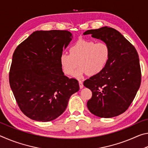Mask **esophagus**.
Returning <instances> with one entry per match:
<instances>
[{
	"mask_svg": "<svg viewBox=\"0 0 148 148\" xmlns=\"http://www.w3.org/2000/svg\"><path fill=\"white\" fill-rule=\"evenodd\" d=\"M79 88L80 89H82L84 87V85H83V82L82 81H79Z\"/></svg>",
	"mask_w": 148,
	"mask_h": 148,
	"instance_id": "34e87169",
	"label": "esophagus"
}]
</instances>
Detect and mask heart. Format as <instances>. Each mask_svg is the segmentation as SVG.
I'll return each instance as SVG.
<instances>
[{
	"label": "heart",
	"instance_id": "1",
	"mask_svg": "<svg viewBox=\"0 0 148 148\" xmlns=\"http://www.w3.org/2000/svg\"><path fill=\"white\" fill-rule=\"evenodd\" d=\"M69 51L70 53H62L60 56V64L65 74L74 73L73 77L77 79H81L87 74L95 76L101 73L106 68L110 55L106 43L85 39L77 40ZM78 64L80 66L75 72Z\"/></svg>",
	"mask_w": 148,
	"mask_h": 148
}]
</instances>
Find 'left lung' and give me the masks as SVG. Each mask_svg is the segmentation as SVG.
<instances>
[{
  "mask_svg": "<svg viewBox=\"0 0 148 148\" xmlns=\"http://www.w3.org/2000/svg\"><path fill=\"white\" fill-rule=\"evenodd\" d=\"M91 34L110 47V58L101 73L84 82L91 89L92 97L87 108L95 116L110 118L128 109L141 83L138 55L134 47L119 31L108 27L88 30L84 35Z\"/></svg>",
  "mask_w": 148,
  "mask_h": 148,
  "instance_id": "1",
  "label": "left lung"
}]
</instances>
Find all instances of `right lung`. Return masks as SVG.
<instances>
[{
	"label": "right lung",
	"mask_w": 148,
	"mask_h": 148,
	"mask_svg": "<svg viewBox=\"0 0 148 148\" xmlns=\"http://www.w3.org/2000/svg\"><path fill=\"white\" fill-rule=\"evenodd\" d=\"M72 38L67 31H36L15 50L10 85L20 110L30 119L47 122L57 118L79 91L77 80L64 76L59 62Z\"/></svg>",
	"instance_id": "1"
}]
</instances>
